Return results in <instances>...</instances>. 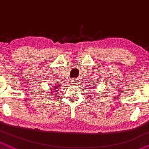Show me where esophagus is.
Masks as SVG:
<instances>
[{
	"instance_id": "1",
	"label": "esophagus",
	"mask_w": 149,
	"mask_h": 149,
	"mask_svg": "<svg viewBox=\"0 0 149 149\" xmlns=\"http://www.w3.org/2000/svg\"><path fill=\"white\" fill-rule=\"evenodd\" d=\"M72 84L73 85L76 86V85H77L78 82H77V81L76 80V79H72Z\"/></svg>"
}]
</instances>
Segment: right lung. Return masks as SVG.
<instances>
[{
    "instance_id": "obj_1",
    "label": "right lung",
    "mask_w": 149,
    "mask_h": 149,
    "mask_svg": "<svg viewBox=\"0 0 149 149\" xmlns=\"http://www.w3.org/2000/svg\"><path fill=\"white\" fill-rule=\"evenodd\" d=\"M52 88H53V90H55V91H53V93H54V92H56V91L58 90V88H59V87H57V86H55V87H52Z\"/></svg>"
}]
</instances>
